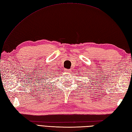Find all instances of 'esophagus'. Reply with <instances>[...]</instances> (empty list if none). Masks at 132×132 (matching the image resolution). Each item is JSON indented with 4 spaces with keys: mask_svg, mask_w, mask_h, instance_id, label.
<instances>
[{
    "mask_svg": "<svg viewBox=\"0 0 132 132\" xmlns=\"http://www.w3.org/2000/svg\"><path fill=\"white\" fill-rule=\"evenodd\" d=\"M65 70H66L67 72H72V70L71 69H66Z\"/></svg>",
    "mask_w": 132,
    "mask_h": 132,
    "instance_id": "1",
    "label": "esophagus"
}]
</instances>
